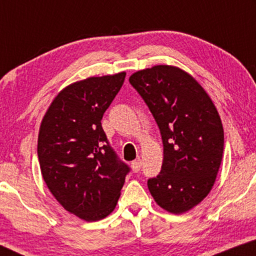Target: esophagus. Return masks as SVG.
<instances>
[{"label": "esophagus", "mask_w": 256, "mask_h": 256, "mask_svg": "<svg viewBox=\"0 0 256 256\" xmlns=\"http://www.w3.org/2000/svg\"><path fill=\"white\" fill-rule=\"evenodd\" d=\"M141 166H142L141 160H136L134 162H132V169L134 172H138V171L141 170Z\"/></svg>", "instance_id": "esophagus-1"}]
</instances>
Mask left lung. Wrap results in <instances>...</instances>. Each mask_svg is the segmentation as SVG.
Instances as JSON below:
<instances>
[{"label":"left lung","instance_id":"1","mask_svg":"<svg viewBox=\"0 0 256 256\" xmlns=\"http://www.w3.org/2000/svg\"><path fill=\"white\" fill-rule=\"evenodd\" d=\"M129 82L148 106L163 141L160 172L148 188L160 208L183 213L199 204L214 184L224 152L218 112L202 87L182 70L154 66Z\"/></svg>","mask_w":256,"mask_h":256}]
</instances>
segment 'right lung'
Wrapping results in <instances>:
<instances>
[{
	"label": "right lung",
	"mask_w": 256,
	"mask_h": 256,
	"mask_svg": "<svg viewBox=\"0 0 256 256\" xmlns=\"http://www.w3.org/2000/svg\"><path fill=\"white\" fill-rule=\"evenodd\" d=\"M124 78L121 72L72 84L58 94L40 124L37 154L45 183L62 208L86 222L113 211L130 172L101 126Z\"/></svg>",
	"instance_id": "add662e5"
}]
</instances>
